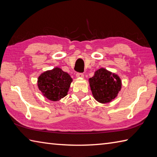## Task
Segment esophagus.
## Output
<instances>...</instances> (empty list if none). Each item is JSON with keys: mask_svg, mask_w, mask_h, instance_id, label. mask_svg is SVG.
Here are the masks:
<instances>
[{"mask_svg": "<svg viewBox=\"0 0 157 157\" xmlns=\"http://www.w3.org/2000/svg\"><path fill=\"white\" fill-rule=\"evenodd\" d=\"M76 78H84V75L82 74V73H77V74L76 75Z\"/></svg>", "mask_w": 157, "mask_h": 157, "instance_id": "esophagus-1", "label": "esophagus"}]
</instances>
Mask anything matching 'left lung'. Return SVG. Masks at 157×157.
<instances>
[{"label": "left lung", "instance_id": "left-lung-1", "mask_svg": "<svg viewBox=\"0 0 157 157\" xmlns=\"http://www.w3.org/2000/svg\"><path fill=\"white\" fill-rule=\"evenodd\" d=\"M89 82L93 96L101 104L111 102L117 97L122 87L119 76L104 68L96 70Z\"/></svg>", "mask_w": 157, "mask_h": 157}]
</instances>
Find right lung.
<instances>
[{"label":"right lung","mask_w":157,"mask_h":157,"mask_svg":"<svg viewBox=\"0 0 157 157\" xmlns=\"http://www.w3.org/2000/svg\"><path fill=\"white\" fill-rule=\"evenodd\" d=\"M72 78L58 67L43 72L38 78V87L48 100L57 101L68 95Z\"/></svg>","instance_id":"1"}]
</instances>
